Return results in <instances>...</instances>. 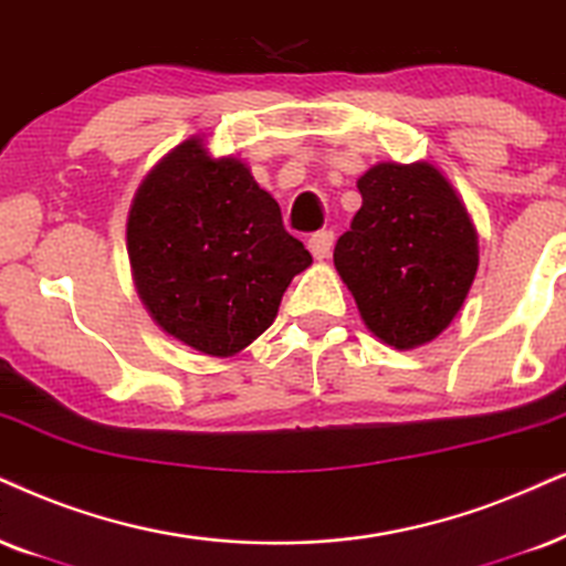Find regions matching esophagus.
<instances>
[{
    "label": "esophagus",
    "instance_id": "obj_1",
    "mask_svg": "<svg viewBox=\"0 0 566 566\" xmlns=\"http://www.w3.org/2000/svg\"><path fill=\"white\" fill-rule=\"evenodd\" d=\"M332 245H334V232H316V234H311V240H307V250H311L313 259L316 261L328 259Z\"/></svg>",
    "mask_w": 566,
    "mask_h": 566
}]
</instances>
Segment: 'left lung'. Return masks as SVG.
Returning <instances> with one entry per match:
<instances>
[{
    "instance_id": "1",
    "label": "left lung",
    "mask_w": 566,
    "mask_h": 566,
    "mask_svg": "<svg viewBox=\"0 0 566 566\" xmlns=\"http://www.w3.org/2000/svg\"><path fill=\"white\" fill-rule=\"evenodd\" d=\"M360 211L336 240L334 266L368 332L395 349L452 324L478 271V232L431 161H381L357 180Z\"/></svg>"
}]
</instances>
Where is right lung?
Instances as JSON below:
<instances>
[{"mask_svg": "<svg viewBox=\"0 0 566 566\" xmlns=\"http://www.w3.org/2000/svg\"><path fill=\"white\" fill-rule=\"evenodd\" d=\"M127 255L154 324L211 357L259 339L292 279L313 263L248 164L213 156L203 135L143 177L127 213Z\"/></svg>", "mask_w": 566, "mask_h": 566, "instance_id": "1", "label": "right lung"}]
</instances>
